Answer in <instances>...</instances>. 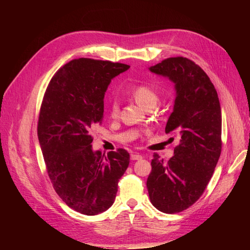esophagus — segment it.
I'll return each mask as SVG.
<instances>
[{
    "mask_svg": "<svg viewBox=\"0 0 250 250\" xmlns=\"http://www.w3.org/2000/svg\"><path fill=\"white\" fill-rule=\"evenodd\" d=\"M143 157H142V155H140V153H132L131 155V159L132 160H141Z\"/></svg>",
    "mask_w": 250,
    "mask_h": 250,
    "instance_id": "esophagus-1",
    "label": "esophagus"
}]
</instances>
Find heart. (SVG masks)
<instances>
[{
    "instance_id": "1",
    "label": "heart",
    "mask_w": 250,
    "mask_h": 250,
    "mask_svg": "<svg viewBox=\"0 0 250 250\" xmlns=\"http://www.w3.org/2000/svg\"><path fill=\"white\" fill-rule=\"evenodd\" d=\"M131 97L133 98L137 105H140L144 109L149 106H156L159 101V97L155 90L145 86V84H140L132 89ZM109 115L113 118H116L119 115V104L117 103V101H111L109 105Z\"/></svg>"
}]
</instances>
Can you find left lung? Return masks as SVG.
I'll list each match as a JSON object with an SVG mask.
<instances>
[{
  "mask_svg": "<svg viewBox=\"0 0 250 250\" xmlns=\"http://www.w3.org/2000/svg\"><path fill=\"white\" fill-rule=\"evenodd\" d=\"M149 71L174 83L173 113L166 133L180 143L166 162L155 153L147 178L150 202L166 214L183 211L203 194L221 152V108L214 84L187 58H168Z\"/></svg>",
  "mask_w": 250,
  "mask_h": 250,
  "instance_id": "8db88e82",
  "label": "left lung"
}]
</instances>
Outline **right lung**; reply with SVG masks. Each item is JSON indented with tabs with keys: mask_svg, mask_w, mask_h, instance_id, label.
I'll return each instance as SVG.
<instances>
[{
	"mask_svg": "<svg viewBox=\"0 0 250 250\" xmlns=\"http://www.w3.org/2000/svg\"><path fill=\"white\" fill-rule=\"evenodd\" d=\"M122 63L81 58L58 71L42 103L37 135L58 195L78 213L94 216L113 205L118 182L130 163L119 148L107 157L93 150L91 130L103 121L104 95Z\"/></svg>",
	"mask_w": 250,
	"mask_h": 250,
	"instance_id": "obj_1",
	"label": "right lung"
}]
</instances>
